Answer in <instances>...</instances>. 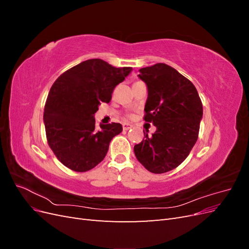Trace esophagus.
<instances>
[{"label": "esophagus", "mask_w": 249, "mask_h": 249, "mask_svg": "<svg viewBox=\"0 0 249 249\" xmlns=\"http://www.w3.org/2000/svg\"><path fill=\"white\" fill-rule=\"evenodd\" d=\"M132 126H133V124H129V123H124V124H123V127H124V130H125V131L131 129Z\"/></svg>", "instance_id": "34e87169"}]
</instances>
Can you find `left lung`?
<instances>
[{
	"instance_id": "left-lung-1",
	"label": "left lung",
	"mask_w": 249,
	"mask_h": 249,
	"mask_svg": "<svg viewBox=\"0 0 249 249\" xmlns=\"http://www.w3.org/2000/svg\"><path fill=\"white\" fill-rule=\"evenodd\" d=\"M139 72L147 87L144 120L153 122L157 130L152 137L144 133L134 153L148 171L164 173L177 168L196 143L202 104L192 83L167 64L143 67Z\"/></svg>"
}]
</instances>
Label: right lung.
Returning a JSON list of instances; mask_svg holds the SVG:
<instances>
[{
	"label": "right lung",
	"instance_id": "right-lung-1",
	"mask_svg": "<svg viewBox=\"0 0 249 249\" xmlns=\"http://www.w3.org/2000/svg\"><path fill=\"white\" fill-rule=\"evenodd\" d=\"M133 71L89 59L60 76L48 95L43 112L50 147L64 166L77 172L95 167L106 157L112 138L123 131L120 124L95 126L101 102L109 103L113 89Z\"/></svg>",
	"mask_w": 249,
	"mask_h": 249
}]
</instances>
